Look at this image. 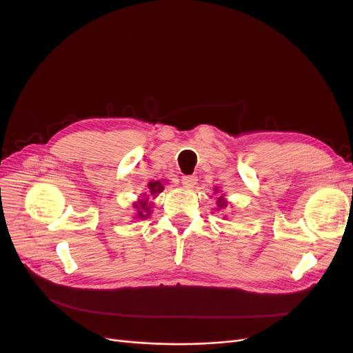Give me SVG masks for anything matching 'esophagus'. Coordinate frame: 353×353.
<instances>
[{"instance_id": "esophagus-1", "label": "esophagus", "mask_w": 353, "mask_h": 353, "mask_svg": "<svg viewBox=\"0 0 353 353\" xmlns=\"http://www.w3.org/2000/svg\"><path fill=\"white\" fill-rule=\"evenodd\" d=\"M181 181H183V185L185 188H194V185L197 184V176L196 175H184Z\"/></svg>"}]
</instances>
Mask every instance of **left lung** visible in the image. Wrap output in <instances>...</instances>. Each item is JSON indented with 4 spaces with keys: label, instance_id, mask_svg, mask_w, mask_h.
<instances>
[{
    "label": "left lung",
    "instance_id": "8db88e82",
    "mask_svg": "<svg viewBox=\"0 0 353 353\" xmlns=\"http://www.w3.org/2000/svg\"><path fill=\"white\" fill-rule=\"evenodd\" d=\"M215 193H218V188H215ZM216 205H218V209H225L227 205H228V201L223 199V196H219L218 200H216Z\"/></svg>",
    "mask_w": 353,
    "mask_h": 353
}]
</instances>
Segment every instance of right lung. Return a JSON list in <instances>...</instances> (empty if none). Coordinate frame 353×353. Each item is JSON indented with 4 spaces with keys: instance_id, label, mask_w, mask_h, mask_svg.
<instances>
[{
    "instance_id": "1",
    "label": "right lung",
    "mask_w": 353,
    "mask_h": 353,
    "mask_svg": "<svg viewBox=\"0 0 353 353\" xmlns=\"http://www.w3.org/2000/svg\"><path fill=\"white\" fill-rule=\"evenodd\" d=\"M163 191V185L160 181H152L150 184H148V193H150L152 197H156V194L162 193ZM148 194H143V199H140L138 201L134 203V209L137 210V218H148L150 216V208H152V201H148Z\"/></svg>"
}]
</instances>
